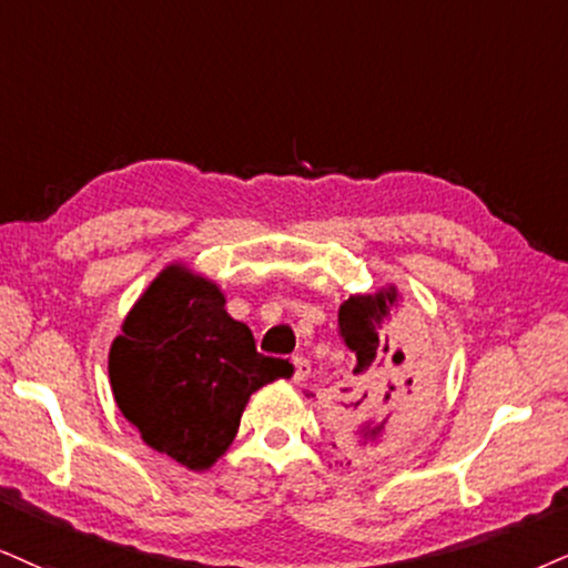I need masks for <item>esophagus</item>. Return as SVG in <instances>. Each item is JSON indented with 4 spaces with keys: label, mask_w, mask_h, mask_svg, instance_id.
Returning a JSON list of instances; mask_svg holds the SVG:
<instances>
[{
    "label": "esophagus",
    "mask_w": 568,
    "mask_h": 568,
    "mask_svg": "<svg viewBox=\"0 0 568 568\" xmlns=\"http://www.w3.org/2000/svg\"><path fill=\"white\" fill-rule=\"evenodd\" d=\"M292 363H295V374H292V379H295L297 384L305 382L307 376H311V363H307V358H303V355H295Z\"/></svg>",
    "instance_id": "obj_1"
}]
</instances>
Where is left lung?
Wrapping results in <instances>:
<instances>
[{
  "instance_id": "8db88e82",
  "label": "left lung",
  "mask_w": 568,
  "mask_h": 568,
  "mask_svg": "<svg viewBox=\"0 0 568 568\" xmlns=\"http://www.w3.org/2000/svg\"><path fill=\"white\" fill-rule=\"evenodd\" d=\"M395 292L355 295L339 307V332L355 353L353 379L342 387L347 429L361 445L416 422L429 403L426 374L408 332H389L387 313Z\"/></svg>"
}]
</instances>
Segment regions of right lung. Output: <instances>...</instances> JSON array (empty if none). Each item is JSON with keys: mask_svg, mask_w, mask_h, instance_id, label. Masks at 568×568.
<instances>
[{"mask_svg": "<svg viewBox=\"0 0 568 568\" xmlns=\"http://www.w3.org/2000/svg\"><path fill=\"white\" fill-rule=\"evenodd\" d=\"M219 286L171 265L139 297L110 347L118 408L158 453L207 468L240 429L250 395L292 363L268 358Z\"/></svg>", "mask_w": 568, "mask_h": 568, "instance_id": "add662e5", "label": "right lung"}]
</instances>
